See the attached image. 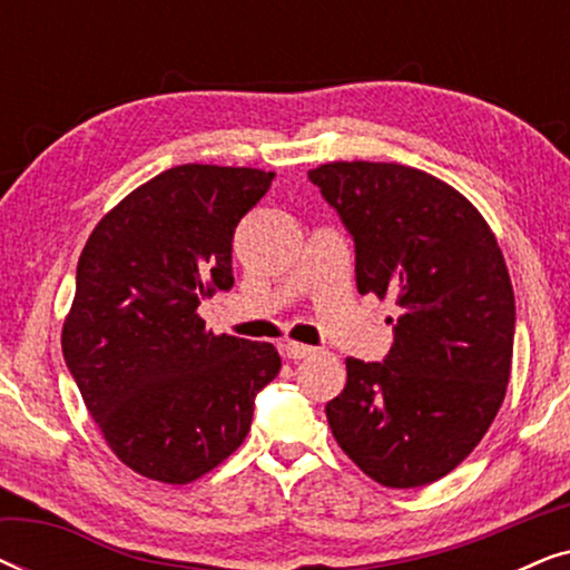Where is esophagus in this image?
Returning <instances> with one entry per match:
<instances>
[{
	"mask_svg": "<svg viewBox=\"0 0 570 570\" xmlns=\"http://www.w3.org/2000/svg\"><path fill=\"white\" fill-rule=\"evenodd\" d=\"M279 350H283V355L291 357V361H301V357H308V355L316 353V347L301 345V342H293V340L279 342Z\"/></svg>",
	"mask_w": 570,
	"mask_h": 570,
	"instance_id": "esophagus-1",
	"label": "esophagus"
}]
</instances>
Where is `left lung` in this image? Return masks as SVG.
I'll list each match as a JSON object with an SVG mask.
<instances>
[{"label":"left lung","instance_id":"1","mask_svg":"<svg viewBox=\"0 0 570 570\" xmlns=\"http://www.w3.org/2000/svg\"><path fill=\"white\" fill-rule=\"evenodd\" d=\"M308 178L355 240L357 293L400 308L386 361L347 357L326 420L371 480L428 485L472 454L509 386L517 308L501 246L480 209L425 170L334 160Z\"/></svg>","mask_w":570,"mask_h":570}]
</instances>
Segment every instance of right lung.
<instances>
[{
  "label": "right lung",
  "instance_id": "1",
  "mask_svg": "<svg viewBox=\"0 0 570 570\" xmlns=\"http://www.w3.org/2000/svg\"><path fill=\"white\" fill-rule=\"evenodd\" d=\"M272 176L163 170L100 217L77 262L67 368L108 449L147 480L186 485L223 464L279 373L275 345L215 334L197 314L233 287V233Z\"/></svg>",
  "mask_w": 570,
  "mask_h": 570
}]
</instances>
